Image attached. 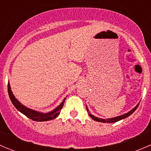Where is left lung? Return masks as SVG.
Masks as SVG:
<instances>
[{
	"mask_svg": "<svg viewBox=\"0 0 151 151\" xmlns=\"http://www.w3.org/2000/svg\"><path fill=\"white\" fill-rule=\"evenodd\" d=\"M138 106H139V104L137 105V106H135L133 109H132L130 112H127V113L124 114V115H121V116L115 117V118H109V119H101V118H97V117H95V116H93V115H91L90 112L88 115H89V116L91 117L92 119H93L94 121H99V122H102V123H115V122H117V121H121V120H122V119H124V118H127V117H129V115H132V114L133 113L135 110H136L137 108L138 107ZM87 111L88 112V108H87Z\"/></svg>",
	"mask_w": 151,
	"mask_h": 151,
	"instance_id": "obj_1",
	"label": "left lung"
}]
</instances>
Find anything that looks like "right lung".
<instances>
[{
  "label": "right lung",
  "instance_id": "right-lung-1",
  "mask_svg": "<svg viewBox=\"0 0 151 151\" xmlns=\"http://www.w3.org/2000/svg\"><path fill=\"white\" fill-rule=\"evenodd\" d=\"M8 93L11 101H12L14 106L19 112H22L23 115H25V116L28 117V118H30V119L35 121H47L55 119V118H57V117L58 116L59 114H60V110L62 109V107H63V104H64L65 101L64 99L62 101L61 104L59 105L56 109H55L54 110L52 111V112H49V113L44 114L36 112V111L32 110V109H28V108L23 106L22 104H20V103L17 101V99L15 98L14 96L13 95V93H12L9 83H8Z\"/></svg>",
  "mask_w": 151,
  "mask_h": 151
}]
</instances>
